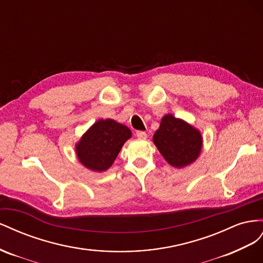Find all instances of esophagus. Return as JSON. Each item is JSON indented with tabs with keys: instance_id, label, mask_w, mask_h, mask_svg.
<instances>
[{
	"instance_id": "esophagus-1",
	"label": "esophagus",
	"mask_w": 263,
	"mask_h": 263,
	"mask_svg": "<svg viewBox=\"0 0 263 263\" xmlns=\"http://www.w3.org/2000/svg\"><path fill=\"white\" fill-rule=\"evenodd\" d=\"M137 137L140 140H145L147 138V134L144 131H137Z\"/></svg>"
}]
</instances>
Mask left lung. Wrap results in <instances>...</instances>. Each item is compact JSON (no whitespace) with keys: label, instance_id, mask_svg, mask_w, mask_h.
<instances>
[{"label":"left lung","instance_id":"left-lung-1","mask_svg":"<svg viewBox=\"0 0 263 263\" xmlns=\"http://www.w3.org/2000/svg\"><path fill=\"white\" fill-rule=\"evenodd\" d=\"M153 141L164 159L174 167H184L193 163L199 155L202 143L196 129L172 115L163 117Z\"/></svg>","mask_w":263,"mask_h":263}]
</instances>
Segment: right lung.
I'll return each mask as SVG.
<instances>
[{"mask_svg":"<svg viewBox=\"0 0 263 263\" xmlns=\"http://www.w3.org/2000/svg\"><path fill=\"white\" fill-rule=\"evenodd\" d=\"M131 138L127 126L115 120H99L82 136L76 151L79 161L89 170L102 172L115 162L124 142Z\"/></svg>","mask_w":263,"mask_h":263,"instance_id":"right-lung-1","label":"right lung"}]
</instances>
